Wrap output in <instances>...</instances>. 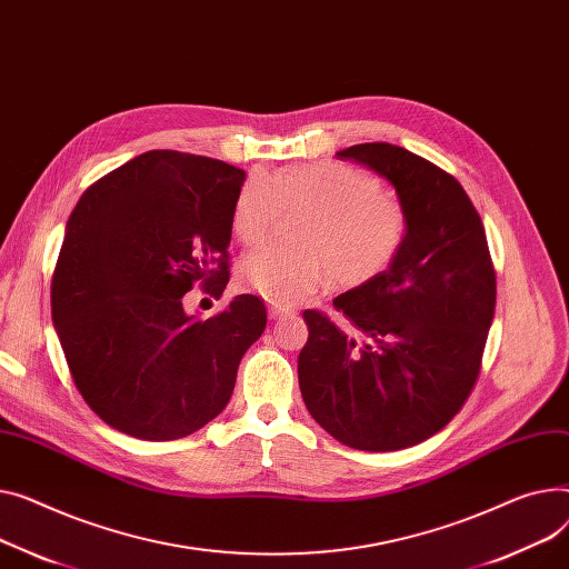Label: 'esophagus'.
<instances>
[{"label": "esophagus", "instance_id": "obj_1", "mask_svg": "<svg viewBox=\"0 0 569 569\" xmlns=\"http://www.w3.org/2000/svg\"><path fill=\"white\" fill-rule=\"evenodd\" d=\"M288 316H292L290 309H283V307H272L270 309V318H288Z\"/></svg>", "mask_w": 569, "mask_h": 569}]
</instances>
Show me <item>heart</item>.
<instances>
[{
  "mask_svg": "<svg viewBox=\"0 0 569 569\" xmlns=\"http://www.w3.org/2000/svg\"><path fill=\"white\" fill-rule=\"evenodd\" d=\"M283 210H307L297 229L301 247L262 244L238 270L249 290L277 307L299 305L331 277L343 288L382 277L411 229L407 206L382 192L380 178L350 164L311 162L251 173L233 203V236L258 242Z\"/></svg>",
  "mask_w": 569,
  "mask_h": 569,
  "instance_id": "b5f03b06",
  "label": "heart"
}]
</instances>
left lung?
Returning <instances> with one entry per match:
<instances>
[{
	"label": "left lung",
	"instance_id": "8db88e82",
	"mask_svg": "<svg viewBox=\"0 0 569 569\" xmlns=\"http://www.w3.org/2000/svg\"><path fill=\"white\" fill-rule=\"evenodd\" d=\"M385 176L407 206L405 249L375 281L333 299L340 329L309 309L299 389L313 419L350 448L426 441L471 396L497 307L485 226L465 187L409 150L375 141L338 153Z\"/></svg>",
	"mask_w": 569,
	"mask_h": 569
}]
</instances>
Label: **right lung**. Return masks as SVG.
<instances>
[{"label":"right lung","mask_w":569,"mask_h":569,"mask_svg":"<svg viewBox=\"0 0 569 569\" xmlns=\"http://www.w3.org/2000/svg\"><path fill=\"white\" fill-rule=\"evenodd\" d=\"M247 173L148 150L96 180L70 212L52 274V320L72 382L137 439L197 432L229 405L240 359L264 331L256 295L208 320L182 309L197 283H229L231 212Z\"/></svg>","instance_id":"right-lung-1"}]
</instances>
